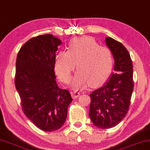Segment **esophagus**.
Returning a JSON list of instances; mask_svg holds the SVG:
<instances>
[{
    "mask_svg": "<svg viewBox=\"0 0 150 150\" xmlns=\"http://www.w3.org/2000/svg\"><path fill=\"white\" fill-rule=\"evenodd\" d=\"M80 93H79V92H78V91H75L74 92V93H73V94H72V96H73V98H77V97H79V95H80Z\"/></svg>",
    "mask_w": 150,
    "mask_h": 150,
    "instance_id": "obj_1",
    "label": "esophagus"
}]
</instances>
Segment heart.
Listing matches in <instances>:
<instances>
[{
	"mask_svg": "<svg viewBox=\"0 0 150 150\" xmlns=\"http://www.w3.org/2000/svg\"><path fill=\"white\" fill-rule=\"evenodd\" d=\"M114 63V55L110 48L99 45L91 37H79L69 42L68 51L57 53L55 71L62 81L68 83L77 64L78 72L74 77L73 86L84 88L90 84L97 87L110 76Z\"/></svg>",
	"mask_w": 150,
	"mask_h": 150,
	"instance_id": "1",
	"label": "heart"
}]
</instances>
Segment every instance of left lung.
Segmentation results:
<instances>
[{"mask_svg":"<svg viewBox=\"0 0 150 150\" xmlns=\"http://www.w3.org/2000/svg\"><path fill=\"white\" fill-rule=\"evenodd\" d=\"M105 43L113 53L115 72L103 86L90 94L89 117L101 129L116 126L126 116L134 88L132 62L128 51L112 38H106Z\"/></svg>","mask_w":150,"mask_h":150,"instance_id":"obj_1","label":"left lung"}]
</instances>
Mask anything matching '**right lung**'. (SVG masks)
I'll return each instance as SVG.
<instances>
[{
  "mask_svg": "<svg viewBox=\"0 0 150 150\" xmlns=\"http://www.w3.org/2000/svg\"><path fill=\"white\" fill-rule=\"evenodd\" d=\"M61 43L52 34L32 38L21 48L16 62L15 86L23 112L45 132L62 126L73 101L69 92L55 81V56Z\"/></svg>",
  "mask_w": 150,
  "mask_h": 150,
  "instance_id": "right-lung-1",
  "label": "right lung"
}]
</instances>
